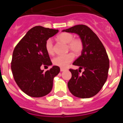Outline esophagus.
<instances>
[{
  "mask_svg": "<svg viewBox=\"0 0 123 123\" xmlns=\"http://www.w3.org/2000/svg\"><path fill=\"white\" fill-rule=\"evenodd\" d=\"M66 68H60V71H65V70H66Z\"/></svg>",
  "mask_w": 123,
  "mask_h": 123,
  "instance_id": "obj_1",
  "label": "esophagus"
}]
</instances>
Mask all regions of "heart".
<instances>
[{
  "instance_id": "heart-1",
  "label": "heart",
  "mask_w": 123,
  "mask_h": 123,
  "mask_svg": "<svg viewBox=\"0 0 123 123\" xmlns=\"http://www.w3.org/2000/svg\"><path fill=\"white\" fill-rule=\"evenodd\" d=\"M58 39L65 44H68V49L71 50L75 54L78 55L81 54L83 49V44L80 39H73L74 36L72 34L68 32H63L58 36ZM45 50L47 54L52 55L54 54L53 49V41L51 39L47 40L45 42ZM74 55L72 53H69L66 55H58L53 59V63L56 66L65 68L67 67L69 63H71L74 59Z\"/></svg>"
}]
</instances>
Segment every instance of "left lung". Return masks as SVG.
<instances>
[{
    "label": "left lung",
    "mask_w": 123,
    "mask_h": 123,
    "mask_svg": "<svg viewBox=\"0 0 123 123\" xmlns=\"http://www.w3.org/2000/svg\"><path fill=\"white\" fill-rule=\"evenodd\" d=\"M62 31L76 34L83 44L81 55L73 65L79 67V72L82 68L84 71L79 75L78 69H69L72 76L68 89L76 97H92L100 91L108 77L110 62L106 50L97 36L86 25H76Z\"/></svg>",
    "instance_id": "obj_1"
}]
</instances>
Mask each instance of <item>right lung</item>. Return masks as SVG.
I'll return each instance as SVG.
<instances>
[{
	"instance_id": "right-lung-1",
	"label": "right lung",
	"mask_w": 123,
	"mask_h": 123,
	"mask_svg": "<svg viewBox=\"0 0 123 123\" xmlns=\"http://www.w3.org/2000/svg\"><path fill=\"white\" fill-rule=\"evenodd\" d=\"M58 32V29L37 26L31 28L15 47L11 68L13 78L20 89L32 97H41L49 94L54 79L60 68L53 66L44 71L42 65H52L45 50V42Z\"/></svg>"
}]
</instances>
